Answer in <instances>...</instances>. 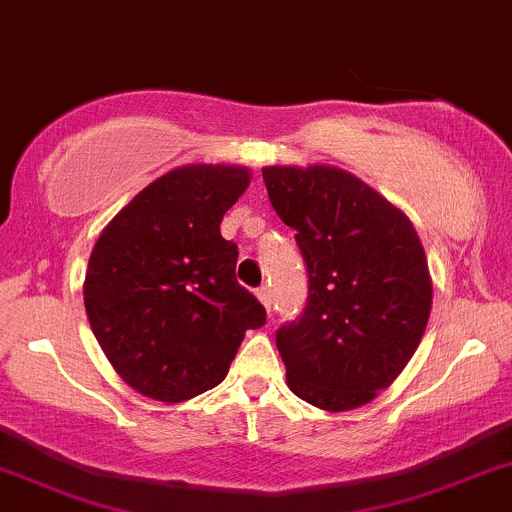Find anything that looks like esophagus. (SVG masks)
<instances>
[{"mask_svg":"<svg viewBox=\"0 0 512 512\" xmlns=\"http://www.w3.org/2000/svg\"><path fill=\"white\" fill-rule=\"evenodd\" d=\"M256 295H258V300L263 302V307H266V310L271 312V305H273V295H271V288H268V285H263V288H258V290H256Z\"/></svg>","mask_w":512,"mask_h":512,"instance_id":"1","label":"esophagus"}]
</instances>
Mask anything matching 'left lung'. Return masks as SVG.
<instances>
[{
  "instance_id": "8db88e82",
  "label": "left lung",
  "mask_w": 512,
  "mask_h": 512,
  "mask_svg": "<svg viewBox=\"0 0 512 512\" xmlns=\"http://www.w3.org/2000/svg\"><path fill=\"white\" fill-rule=\"evenodd\" d=\"M263 183L310 278L302 315L276 332L288 388L329 412L361 408L408 366L430 320L420 236L342 168L268 166Z\"/></svg>"
}]
</instances>
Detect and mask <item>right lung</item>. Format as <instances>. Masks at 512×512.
<instances>
[{
    "mask_svg": "<svg viewBox=\"0 0 512 512\" xmlns=\"http://www.w3.org/2000/svg\"><path fill=\"white\" fill-rule=\"evenodd\" d=\"M244 166L175 168L153 180L92 249L85 310L114 371L141 395L183 403L224 381L266 310L236 280L239 249L219 232L244 195Z\"/></svg>",
    "mask_w": 512,
    "mask_h": 512,
    "instance_id": "obj_1",
    "label": "right lung"
}]
</instances>
